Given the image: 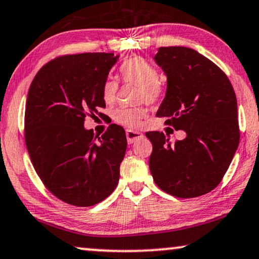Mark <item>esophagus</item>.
Returning <instances> with one entry per match:
<instances>
[{"label": "esophagus", "instance_id": "obj_1", "mask_svg": "<svg viewBox=\"0 0 259 259\" xmlns=\"http://www.w3.org/2000/svg\"><path fill=\"white\" fill-rule=\"evenodd\" d=\"M125 135H126V140H128L129 144L134 143V142L138 140V138L143 137V134L140 133V131H135V130H126Z\"/></svg>", "mask_w": 259, "mask_h": 259}]
</instances>
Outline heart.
Here are the masks:
<instances>
[{"label":"heart","instance_id":"obj_1","mask_svg":"<svg viewBox=\"0 0 259 259\" xmlns=\"http://www.w3.org/2000/svg\"><path fill=\"white\" fill-rule=\"evenodd\" d=\"M119 71L125 82L135 83L141 87V102L145 101L147 103L152 104L162 97L163 89L158 82V70L150 62L138 56L130 57L121 64ZM117 92L118 83L115 79L108 78L103 83L102 94H103V100L107 103H112L116 100ZM144 116L145 110L143 108H121L114 112L112 117L118 124L128 126V128H137Z\"/></svg>","mask_w":259,"mask_h":259}]
</instances>
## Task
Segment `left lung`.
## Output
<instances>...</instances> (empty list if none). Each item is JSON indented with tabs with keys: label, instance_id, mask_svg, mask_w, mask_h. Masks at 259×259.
I'll use <instances>...</instances> for the list:
<instances>
[{
	"label": "left lung",
	"instance_id": "obj_1",
	"mask_svg": "<svg viewBox=\"0 0 259 259\" xmlns=\"http://www.w3.org/2000/svg\"><path fill=\"white\" fill-rule=\"evenodd\" d=\"M155 61L165 72L166 94L157 117L184 130L170 143L159 131L145 135L152 143L149 167L159 189L175 197L205 195L221 183L239 143L237 100L228 76L209 58L185 47H161Z\"/></svg>",
	"mask_w": 259,
	"mask_h": 259
}]
</instances>
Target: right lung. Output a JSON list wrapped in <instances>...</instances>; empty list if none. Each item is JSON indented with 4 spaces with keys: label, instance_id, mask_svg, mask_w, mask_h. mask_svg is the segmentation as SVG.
Segmentation results:
<instances>
[{
    "label": "right lung",
    "instance_id": "obj_1",
    "mask_svg": "<svg viewBox=\"0 0 259 259\" xmlns=\"http://www.w3.org/2000/svg\"><path fill=\"white\" fill-rule=\"evenodd\" d=\"M117 58L111 53L56 57L29 88L24 140L31 163L46 188L71 205H95L118 184L124 129L110 124L98 137L83 126L87 116L105 108L102 88Z\"/></svg>",
    "mask_w": 259,
    "mask_h": 259
}]
</instances>
